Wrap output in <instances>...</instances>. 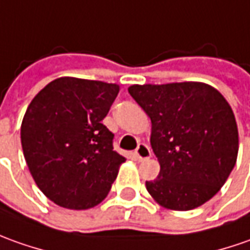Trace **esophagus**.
Wrapping results in <instances>:
<instances>
[{
    "mask_svg": "<svg viewBox=\"0 0 250 250\" xmlns=\"http://www.w3.org/2000/svg\"><path fill=\"white\" fill-rule=\"evenodd\" d=\"M135 157H136L137 161H145L148 160L151 157V150L150 147L145 143H140L137 146V148L135 150Z\"/></svg>",
    "mask_w": 250,
    "mask_h": 250,
    "instance_id": "obj_1",
    "label": "esophagus"
}]
</instances>
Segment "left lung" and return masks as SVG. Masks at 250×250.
Instances as JSON below:
<instances>
[{"mask_svg": "<svg viewBox=\"0 0 250 250\" xmlns=\"http://www.w3.org/2000/svg\"><path fill=\"white\" fill-rule=\"evenodd\" d=\"M130 96L151 120L150 143L160 175L146 182L169 210L204 205L229 179L238 155V128L229 102L205 82L130 85Z\"/></svg>", "mask_w": 250, "mask_h": 250, "instance_id": "8db88e82", "label": "left lung"}]
</instances>
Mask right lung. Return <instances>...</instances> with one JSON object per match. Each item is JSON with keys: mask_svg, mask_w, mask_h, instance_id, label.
<instances>
[{"mask_svg": "<svg viewBox=\"0 0 250 250\" xmlns=\"http://www.w3.org/2000/svg\"><path fill=\"white\" fill-rule=\"evenodd\" d=\"M120 85L60 77L28 104L20 140L38 188L56 205L83 210L107 197L125 158L102 124Z\"/></svg>", "mask_w": 250, "mask_h": 250, "instance_id": "1", "label": "right lung"}]
</instances>
